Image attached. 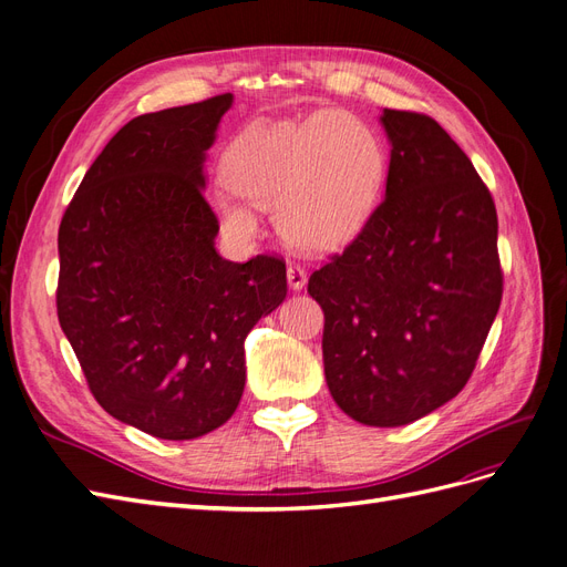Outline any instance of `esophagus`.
<instances>
[{
	"label": "esophagus",
	"instance_id": "1",
	"mask_svg": "<svg viewBox=\"0 0 567 567\" xmlns=\"http://www.w3.org/2000/svg\"><path fill=\"white\" fill-rule=\"evenodd\" d=\"M286 274H288V286H290V288H293V290L305 288V284H307V271H305V267H300V265H296V262H290L288 269H286Z\"/></svg>",
	"mask_w": 567,
	"mask_h": 567
}]
</instances>
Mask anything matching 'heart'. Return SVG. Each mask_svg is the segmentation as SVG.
Masks as SVG:
<instances>
[{
  "label": "heart",
  "instance_id": "1",
  "mask_svg": "<svg viewBox=\"0 0 567 567\" xmlns=\"http://www.w3.org/2000/svg\"><path fill=\"white\" fill-rule=\"evenodd\" d=\"M385 167L379 134L348 111L252 125L227 151L229 188L215 196V208L238 238L257 231L252 205L277 208L286 241L312 252L333 250L369 221Z\"/></svg>",
  "mask_w": 567,
  "mask_h": 567
}]
</instances>
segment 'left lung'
Listing matches in <instances>:
<instances>
[{"label": "left lung", "instance_id": "left-lung-1", "mask_svg": "<svg viewBox=\"0 0 567 567\" xmlns=\"http://www.w3.org/2000/svg\"><path fill=\"white\" fill-rule=\"evenodd\" d=\"M385 198L307 293L323 310L331 398L364 425L431 414L468 383L504 274L496 208L471 158L431 115L385 109Z\"/></svg>", "mask_w": 567, "mask_h": 567}]
</instances>
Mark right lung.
Returning a JSON list of instances; mask_svg holds the SVG:
<instances>
[{
    "instance_id": "right-lung-1",
    "label": "right lung",
    "mask_w": 567,
    "mask_h": 567,
    "mask_svg": "<svg viewBox=\"0 0 567 567\" xmlns=\"http://www.w3.org/2000/svg\"><path fill=\"white\" fill-rule=\"evenodd\" d=\"M231 94L130 120L99 153L59 227V323L94 400L161 440L227 423L244 340L286 298V262L215 250L205 151Z\"/></svg>"
}]
</instances>
